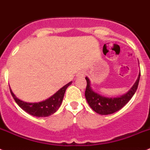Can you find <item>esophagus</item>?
Listing matches in <instances>:
<instances>
[{
  "instance_id": "34e87169",
  "label": "esophagus",
  "mask_w": 150,
  "mask_h": 150,
  "mask_svg": "<svg viewBox=\"0 0 150 150\" xmlns=\"http://www.w3.org/2000/svg\"><path fill=\"white\" fill-rule=\"evenodd\" d=\"M84 75L85 73L83 72H79L78 73V75H77V77H78V78H83V77H84Z\"/></svg>"
}]
</instances>
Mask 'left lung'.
<instances>
[{"mask_svg":"<svg viewBox=\"0 0 150 150\" xmlns=\"http://www.w3.org/2000/svg\"><path fill=\"white\" fill-rule=\"evenodd\" d=\"M140 76L141 72L139 73L137 79L132 88L126 93L117 97H106L95 92L90 86V79L88 77H86L85 79L87 81V87L85 90V97L87 103L97 114L101 115L114 114L123 108L135 93L138 86Z\"/></svg>","mask_w":150,"mask_h":150,"instance_id":"left-lung-1","label":"left lung"}]
</instances>
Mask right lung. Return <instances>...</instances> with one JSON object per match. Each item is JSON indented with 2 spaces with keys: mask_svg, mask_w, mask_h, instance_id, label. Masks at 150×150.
I'll return each mask as SVG.
<instances>
[{
  "mask_svg": "<svg viewBox=\"0 0 150 150\" xmlns=\"http://www.w3.org/2000/svg\"><path fill=\"white\" fill-rule=\"evenodd\" d=\"M72 83L69 82L65 86H63L58 91L48 98L40 102H27L21 100L16 96L9 87L10 93L13 96L14 100L22 110L32 116L36 117H45L54 114L61 105L63 98L65 94L67 87Z\"/></svg>",
  "mask_w": 150,
  "mask_h": 150,
  "instance_id": "obj_1",
  "label": "right lung"
}]
</instances>
